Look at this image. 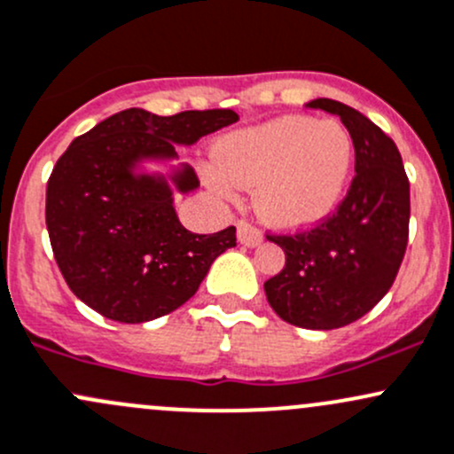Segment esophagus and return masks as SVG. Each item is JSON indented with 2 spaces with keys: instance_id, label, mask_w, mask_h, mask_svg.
Listing matches in <instances>:
<instances>
[{
  "instance_id": "34e87169",
  "label": "esophagus",
  "mask_w": 454,
  "mask_h": 454,
  "mask_svg": "<svg viewBox=\"0 0 454 454\" xmlns=\"http://www.w3.org/2000/svg\"><path fill=\"white\" fill-rule=\"evenodd\" d=\"M237 237H239L243 246L250 247L259 246V243L263 241V235H261L259 228H254L250 222H246V219H239V222H237Z\"/></svg>"
}]
</instances>
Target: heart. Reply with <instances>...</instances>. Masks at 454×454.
Here are the masks:
<instances>
[{"label":"heart","instance_id":"heart-1","mask_svg":"<svg viewBox=\"0 0 454 454\" xmlns=\"http://www.w3.org/2000/svg\"><path fill=\"white\" fill-rule=\"evenodd\" d=\"M355 160V143L340 121L287 114L237 132L217 147L207 174L217 195L235 200L254 189V208L278 228H309L340 204Z\"/></svg>","mask_w":454,"mask_h":454}]
</instances>
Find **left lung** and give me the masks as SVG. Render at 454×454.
<instances>
[{
  "label": "left lung",
  "mask_w": 454,
  "mask_h": 454,
  "mask_svg": "<svg viewBox=\"0 0 454 454\" xmlns=\"http://www.w3.org/2000/svg\"><path fill=\"white\" fill-rule=\"evenodd\" d=\"M337 114L355 143V178L337 211L311 231L271 235L285 267L265 280L267 302L300 328L331 331L376 307L387 294L409 241V178L395 143L365 114L335 99L307 104Z\"/></svg>",
  "instance_id": "obj_1"
}]
</instances>
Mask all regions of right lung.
Segmentation results:
<instances>
[{"instance_id": "obj_1", "label": "right lung", "mask_w": 454, "mask_h": 454, "mask_svg": "<svg viewBox=\"0 0 454 454\" xmlns=\"http://www.w3.org/2000/svg\"><path fill=\"white\" fill-rule=\"evenodd\" d=\"M231 108L159 117L128 108L74 139L47 180L45 223L69 289L104 317L141 324L183 307L222 252L237 246L235 226L195 235L180 223L163 178L135 176L141 159H174L237 121ZM176 189L198 187L184 167Z\"/></svg>"}]
</instances>
